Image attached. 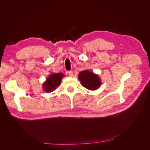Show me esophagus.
<instances>
[{"mask_svg":"<svg viewBox=\"0 0 150 150\" xmlns=\"http://www.w3.org/2000/svg\"><path fill=\"white\" fill-rule=\"evenodd\" d=\"M68 75H69V77H72V75H73V72H72V71H68Z\"/></svg>","mask_w":150,"mask_h":150,"instance_id":"1","label":"esophagus"}]
</instances>
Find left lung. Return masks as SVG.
<instances>
[{
	"instance_id": "1",
	"label": "left lung",
	"mask_w": 150,
	"mask_h": 150,
	"mask_svg": "<svg viewBox=\"0 0 150 150\" xmlns=\"http://www.w3.org/2000/svg\"><path fill=\"white\" fill-rule=\"evenodd\" d=\"M78 78L81 81L82 86L89 90H96L101 84L99 76L94 74L93 72H91L88 70L80 72L78 75Z\"/></svg>"
}]
</instances>
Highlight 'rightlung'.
<instances>
[{
    "mask_svg": "<svg viewBox=\"0 0 150 150\" xmlns=\"http://www.w3.org/2000/svg\"><path fill=\"white\" fill-rule=\"evenodd\" d=\"M64 76V74L62 73L51 74L48 77L46 82L43 83L44 90L47 93L53 91L60 84L62 78Z\"/></svg>",
    "mask_w": 150,
    "mask_h": 150,
    "instance_id": "1",
    "label": "right lung"
}]
</instances>
